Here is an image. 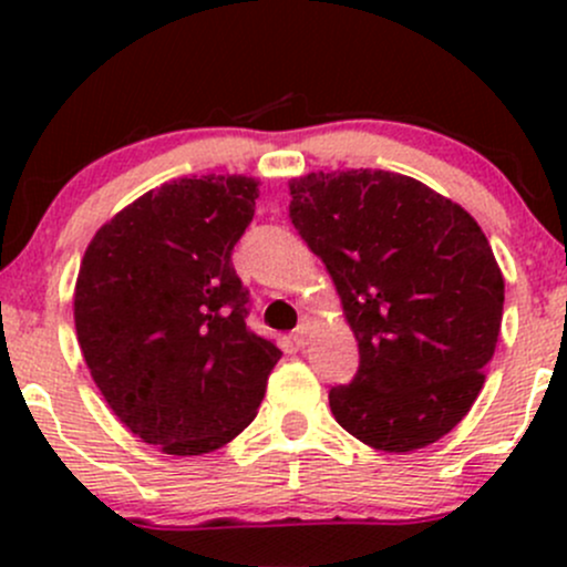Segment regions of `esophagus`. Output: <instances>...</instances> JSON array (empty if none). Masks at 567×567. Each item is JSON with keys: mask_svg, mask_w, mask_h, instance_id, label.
Returning a JSON list of instances; mask_svg holds the SVG:
<instances>
[{"mask_svg": "<svg viewBox=\"0 0 567 567\" xmlns=\"http://www.w3.org/2000/svg\"><path fill=\"white\" fill-rule=\"evenodd\" d=\"M309 328H311L309 317H301V322H298V328L292 330V341H296L298 347H303V343L309 341Z\"/></svg>", "mask_w": 567, "mask_h": 567, "instance_id": "1", "label": "esophagus"}]
</instances>
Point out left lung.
<instances>
[{
  "label": "left lung",
  "mask_w": 567,
  "mask_h": 567,
  "mask_svg": "<svg viewBox=\"0 0 567 567\" xmlns=\"http://www.w3.org/2000/svg\"><path fill=\"white\" fill-rule=\"evenodd\" d=\"M290 218L333 277L360 347L330 389L336 421L375 451L445 437L485 383L504 277L483 229L437 192L386 171L290 181Z\"/></svg>",
  "instance_id": "1"
}]
</instances>
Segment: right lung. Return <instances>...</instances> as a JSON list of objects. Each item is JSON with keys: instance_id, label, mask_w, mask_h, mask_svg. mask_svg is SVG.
<instances>
[{"instance_id": "obj_1", "label": "right lung", "mask_w": 567, "mask_h": 567, "mask_svg": "<svg viewBox=\"0 0 567 567\" xmlns=\"http://www.w3.org/2000/svg\"><path fill=\"white\" fill-rule=\"evenodd\" d=\"M258 181L181 178L101 226L74 292L90 375L130 432L171 455H202L256 419L282 351L247 324L250 292L231 250Z\"/></svg>"}]
</instances>
